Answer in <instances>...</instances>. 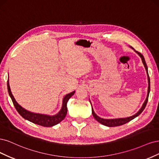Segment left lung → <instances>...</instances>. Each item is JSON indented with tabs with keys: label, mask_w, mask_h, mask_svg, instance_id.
<instances>
[{
	"label": "left lung",
	"mask_w": 159,
	"mask_h": 159,
	"mask_svg": "<svg viewBox=\"0 0 159 159\" xmlns=\"http://www.w3.org/2000/svg\"><path fill=\"white\" fill-rule=\"evenodd\" d=\"M136 52L139 54V55L141 57V59H142V61H143V65H144L145 67V69H146V71H147V75H148V93H147V98L145 101L144 103H143L141 108L139 110V111L137 112V114H135V115L132 116L131 117H126V118H119V119H111V120H106V119H103V118H101V117H98V116H97L95 113L94 111L93 110V108L92 107V114H93V117H94V119L98 121L99 123H100L101 124L104 125H106V126H107V127H116V126H120V125H124L125 124H126V123L130 121L131 120H134V118H135L136 117H137L138 116H139L141 113L142 111L144 110V109L146 107V105L147 104V101H148V95H149V93H150V78H149V76H148V68H147V64H146V62H145V58L144 57H143V55L140 53V52H138L136 51Z\"/></svg>",
	"instance_id": "8db88e82"
}]
</instances>
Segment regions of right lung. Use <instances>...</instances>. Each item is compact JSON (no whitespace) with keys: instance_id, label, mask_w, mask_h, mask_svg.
Masks as SVG:
<instances>
[{"instance_id":"obj_1","label":"right lung","mask_w":159,"mask_h":159,"mask_svg":"<svg viewBox=\"0 0 159 159\" xmlns=\"http://www.w3.org/2000/svg\"><path fill=\"white\" fill-rule=\"evenodd\" d=\"M7 88L9 96H11L13 104L15 107V108L17 110L19 114L24 119L30 121H31L35 124H38L39 125H42L43 127H52L55 125H57L59 122L62 121L67 113V107H66V103H67L69 98L75 94V91L72 92L68 94H66L65 97L63 101V106L61 111L57 114H56L53 116H49L47 115H43L39 114H35L27 111L26 110L24 109L22 106H20L14 98L12 96L10 86L8 84V80L7 81Z\"/></svg>"}]
</instances>
